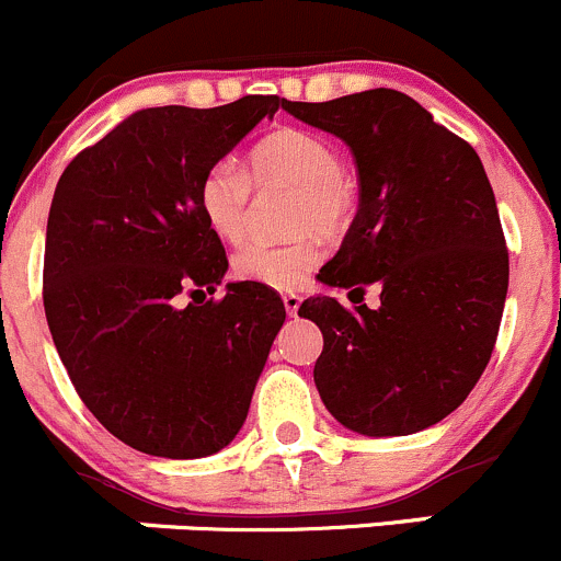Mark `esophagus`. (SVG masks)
Masks as SVG:
<instances>
[{"instance_id": "obj_1", "label": "esophagus", "mask_w": 561, "mask_h": 561, "mask_svg": "<svg viewBox=\"0 0 561 561\" xmlns=\"http://www.w3.org/2000/svg\"><path fill=\"white\" fill-rule=\"evenodd\" d=\"M283 305H286L288 316H297L299 305H302V297H299V294H294V291H288V294H283Z\"/></svg>"}]
</instances>
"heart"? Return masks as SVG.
I'll list each match as a JSON object with an SVG mask.
<instances>
[{
    "mask_svg": "<svg viewBox=\"0 0 561 561\" xmlns=\"http://www.w3.org/2000/svg\"><path fill=\"white\" fill-rule=\"evenodd\" d=\"M253 185H297L294 220L299 229L337 231L352 213V191L341 158L327 138L280 127L251 149L248 171L237 160H215L198 187L204 220L226 242H240L251 224ZM324 256L319 231L291 242L251 240L234 253V275L273 288H297Z\"/></svg>",
    "mask_w": 561,
    "mask_h": 561,
    "instance_id": "b5f03b06",
    "label": "heart"
}]
</instances>
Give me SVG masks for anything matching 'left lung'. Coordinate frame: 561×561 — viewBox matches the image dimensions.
I'll return each instance as SVG.
<instances>
[{
	"instance_id": "8db88e82",
	"label": "left lung",
	"mask_w": 561,
	"mask_h": 561,
	"mask_svg": "<svg viewBox=\"0 0 561 561\" xmlns=\"http://www.w3.org/2000/svg\"><path fill=\"white\" fill-rule=\"evenodd\" d=\"M297 119L343 138L359 207L319 280L352 288V310L310 297L324 348L316 390L363 436H409L456 412L491 359L510 259L496 198L474 149L396 90L291 103ZM368 285L380 308L362 305Z\"/></svg>"
}]
</instances>
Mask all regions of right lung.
Instances as JSON below:
<instances>
[{"label": "right lung", "instance_id": "add662e5", "mask_svg": "<svg viewBox=\"0 0 561 561\" xmlns=\"http://www.w3.org/2000/svg\"><path fill=\"white\" fill-rule=\"evenodd\" d=\"M286 103L248 94L136 111L59 176L43 264L48 330L81 401L133 450L204 458L245 423L286 308L253 280L196 302L229 270L198 187Z\"/></svg>", "mask_w": 561, "mask_h": 561}]
</instances>
